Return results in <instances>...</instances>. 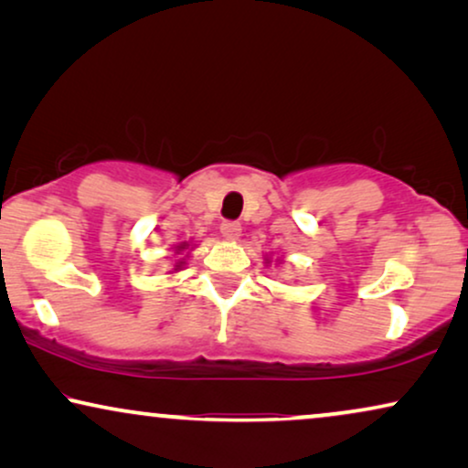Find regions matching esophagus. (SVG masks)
Returning a JSON list of instances; mask_svg holds the SVG:
<instances>
[{"instance_id": "34e87169", "label": "esophagus", "mask_w": 468, "mask_h": 468, "mask_svg": "<svg viewBox=\"0 0 468 468\" xmlns=\"http://www.w3.org/2000/svg\"><path fill=\"white\" fill-rule=\"evenodd\" d=\"M220 233H222L227 239H230V241L239 239V235H241V224H239V222H233V220L222 222V224H220Z\"/></svg>"}]
</instances>
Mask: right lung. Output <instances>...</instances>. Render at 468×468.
<instances>
[{"label":"right lung","instance_id":"right-lung-1","mask_svg":"<svg viewBox=\"0 0 468 468\" xmlns=\"http://www.w3.org/2000/svg\"><path fill=\"white\" fill-rule=\"evenodd\" d=\"M186 246H188V244H179V246H177V252H182ZM182 265H184V261H179V263L176 265V270H179V267H182Z\"/></svg>","mask_w":468,"mask_h":468}]
</instances>
